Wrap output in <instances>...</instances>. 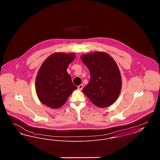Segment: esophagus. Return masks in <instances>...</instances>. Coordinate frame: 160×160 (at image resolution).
Returning <instances> with one entry per match:
<instances>
[{
  "label": "esophagus",
  "mask_w": 160,
  "mask_h": 160,
  "mask_svg": "<svg viewBox=\"0 0 160 160\" xmlns=\"http://www.w3.org/2000/svg\"><path fill=\"white\" fill-rule=\"evenodd\" d=\"M83 84H81L80 85H79V86H78V89L80 90V91H82V89H83Z\"/></svg>",
  "instance_id": "34e87169"
}]
</instances>
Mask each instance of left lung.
I'll list each match as a JSON object with an SVG mask.
<instances>
[{
	"label": "left lung",
	"mask_w": 160,
	"mask_h": 160,
	"mask_svg": "<svg viewBox=\"0 0 160 160\" xmlns=\"http://www.w3.org/2000/svg\"><path fill=\"white\" fill-rule=\"evenodd\" d=\"M80 58L91 77L83 89L84 93L99 108L111 106L119 97L122 88L121 75L116 62L102 52L83 54Z\"/></svg>",
	"instance_id": "1"
}]
</instances>
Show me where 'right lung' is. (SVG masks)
<instances>
[{
	"label": "right lung",
	"instance_id": "1",
	"mask_svg": "<svg viewBox=\"0 0 160 160\" xmlns=\"http://www.w3.org/2000/svg\"><path fill=\"white\" fill-rule=\"evenodd\" d=\"M75 57L73 53H54L41 65L36 77L35 88L38 99L46 106L60 108L77 88L67 71Z\"/></svg>",
	"mask_w": 160,
	"mask_h": 160
}]
</instances>
